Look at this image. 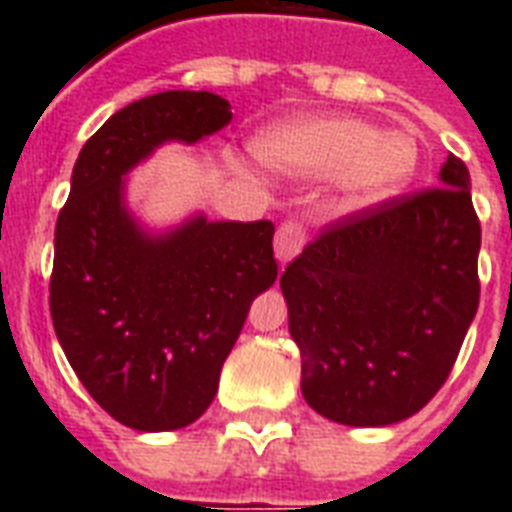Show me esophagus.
Wrapping results in <instances>:
<instances>
[{
	"instance_id": "esophagus-1",
	"label": "esophagus",
	"mask_w": 512,
	"mask_h": 512,
	"mask_svg": "<svg viewBox=\"0 0 512 512\" xmlns=\"http://www.w3.org/2000/svg\"><path fill=\"white\" fill-rule=\"evenodd\" d=\"M305 244V225L297 223V220H284L276 231V239H273V249H276V257L279 263H289L292 257L300 255V249Z\"/></svg>"
}]
</instances>
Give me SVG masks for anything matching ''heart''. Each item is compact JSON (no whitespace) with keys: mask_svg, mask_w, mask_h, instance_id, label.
<instances>
[{"mask_svg":"<svg viewBox=\"0 0 512 512\" xmlns=\"http://www.w3.org/2000/svg\"><path fill=\"white\" fill-rule=\"evenodd\" d=\"M257 154L289 177H335L345 207L388 199L417 170V143L406 132H382L356 116H300L257 138Z\"/></svg>","mask_w":512,"mask_h":512,"instance_id":"obj_1","label":"heart"}]
</instances>
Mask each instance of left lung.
Returning a JSON list of instances; mask_svg holds the SVG:
<instances>
[{
	"mask_svg": "<svg viewBox=\"0 0 512 512\" xmlns=\"http://www.w3.org/2000/svg\"><path fill=\"white\" fill-rule=\"evenodd\" d=\"M481 223L470 172L327 225L281 273L303 396L340 425L412 417L452 372L478 311Z\"/></svg>",
	"mask_w": 512,
	"mask_h": 512,
	"instance_id": "8db88e82",
	"label": "left lung"
}]
</instances>
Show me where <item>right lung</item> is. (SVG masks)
Segmentation results:
<instances>
[{"instance_id":"right-lung-1","label":"right lung","mask_w":512,"mask_h":512,"mask_svg":"<svg viewBox=\"0 0 512 512\" xmlns=\"http://www.w3.org/2000/svg\"><path fill=\"white\" fill-rule=\"evenodd\" d=\"M228 122L231 103L212 92L124 106L79 151L58 215L55 335L87 393L132 430H177L207 412L249 305L279 273L271 220L196 215L154 236L124 204V175L154 148L196 143Z\"/></svg>"}]
</instances>
